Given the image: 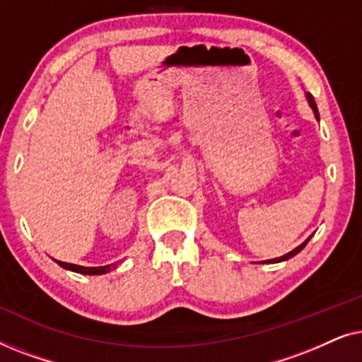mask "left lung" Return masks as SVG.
I'll return each instance as SVG.
<instances>
[{
	"label": "left lung",
	"instance_id": "8db88e82",
	"mask_svg": "<svg viewBox=\"0 0 362 362\" xmlns=\"http://www.w3.org/2000/svg\"><path fill=\"white\" fill-rule=\"evenodd\" d=\"M306 100H308L310 107L313 108V112H315V117H316V120H320V115H318V108H316V103H315V98H313V95H311V93H306ZM308 240H310V239H308ZM308 240H305L303 244L298 245V247H296V249H293V250H291V252H288V254L281 255V257H279V259H270V260H264V262H262V264H279V262L288 260V259H291V257H295L296 254H298V252L303 250V249H305V245L308 244Z\"/></svg>",
	"mask_w": 362,
	"mask_h": 362
}]
</instances>
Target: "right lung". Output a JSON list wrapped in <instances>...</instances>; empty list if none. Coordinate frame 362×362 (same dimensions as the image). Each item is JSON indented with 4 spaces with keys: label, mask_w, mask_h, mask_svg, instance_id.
Masks as SVG:
<instances>
[{
    "label": "right lung",
    "mask_w": 362,
    "mask_h": 362,
    "mask_svg": "<svg viewBox=\"0 0 362 362\" xmlns=\"http://www.w3.org/2000/svg\"><path fill=\"white\" fill-rule=\"evenodd\" d=\"M56 262L62 267V269L77 272V274H82V275H102V274H107V272L112 270V265H105V267H81V265L67 264V262H61V260H56Z\"/></svg>",
    "instance_id": "right-lung-1"
}]
</instances>
